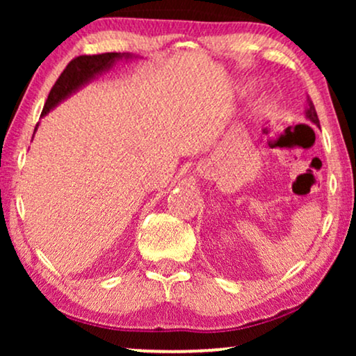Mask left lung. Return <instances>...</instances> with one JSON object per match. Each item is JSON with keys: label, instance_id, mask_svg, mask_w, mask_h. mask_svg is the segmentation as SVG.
I'll return each mask as SVG.
<instances>
[{"label": "left lung", "instance_id": "8db88e82", "mask_svg": "<svg viewBox=\"0 0 356 356\" xmlns=\"http://www.w3.org/2000/svg\"><path fill=\"white\" fill-rule=\"evenodd\" d=\"M306 118L309 121H313L314 124L319 126V118H318V113H316V108H314V104L311 102V99L308 97V106H306Z\"/></svg>", "mask_w": 356, "mask_h": 356}]
</instances>
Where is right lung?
<instances>
[{"instance_id": "1", "label": "right lung", "mask_w": 356, "mask_h": 356, "mask_svg": "<svg viewBox=\"0 0 356 356\" xmlns=\"http://www.w3.org/2000/svg\"><path fill=\"white\" fill-rule=\"evenodd\" d=\"M121 56L124 55H120V53H102V55H82L71 60L65 67V71L56 79L55 86L51 87L45 106H43L42 116L47 115L53 106L60 104L63 99H66L76 89H79L82 84L90 81L95 74L108 70L115 60H120ZM126 58H129V55H126Z\"/></svg>"}]
</instances>
